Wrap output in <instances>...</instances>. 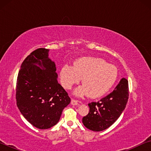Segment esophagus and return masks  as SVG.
Segmentation results:
<instances>
[{
    "mask_svg": "<svg viewBox=\"0 0 151 151\" xmlns=\"http://www.w3.org/2000/svg\"><path fill=\"white\" fill-rule=\"evenodd\" d=\"M71 104H72L73 105H78V101L75 100V99H72V100H71Z\"/></svg>",
    "mask_w": 151,
    "mask_h": 151,
    "instance_id": "1",
    "label": "esophagus"
}]
</instances>
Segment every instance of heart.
Instances as JSON below:
<instances>
[{"label":"heart","mask_w":151,"mask_h":151,"mask_svg":"<svg viewBox=\"0 0 151 151\" xmlns=\"http://www.w3.org/2000/svg\"><path fill=\"white\" fill-rule=\"evenodd\" d=\"M118 71L115 66L108 64L100 58L82 57L76 60L73 66L66 65L61 68L60 79L66 89L79 83H82L75 93L83 96L88 94L91 98H97L106 94L114 85Z\"/></svg>","instance_id":"heart-1"}]
</instances>
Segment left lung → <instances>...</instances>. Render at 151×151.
Returning a JSON list of instances; mask_svg holds the SVG:
<instances>
[{
    "instance_id": "1",
    "label": "left lung",
    "mask_w": 151,
    "mask_h": 151,
    "mask_svg": "<svg viewBox=\"0 0 151 151\" xmlns=\"http://www.w3.org/2000/svg\"><path fill=\"white\" fill-rule=\"evenodd\" d=\"M129 99L128 81L122 78L114 90L97 103H89V112L83 118V124L93 131H102L119 118Z\"/></svg>"
}]
</instances>
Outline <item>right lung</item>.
<instances>
[{"instance_id": "right-lung-1", "label": "right lung", "mask_w": 151, "mask_h": 151, "mask_svg": "<svg viewBox=\"0 0 151 151\" xmlns=\"http://www.w3.org/2000/svg\"><path fill=\"white\" fill-rule=\"evenodd\" d=\"M49 49L38 48L25 58L17 82V104L30 124L39 129H50L59 121L70 99L58 83Z\"/></svg>"}]
</instances>
